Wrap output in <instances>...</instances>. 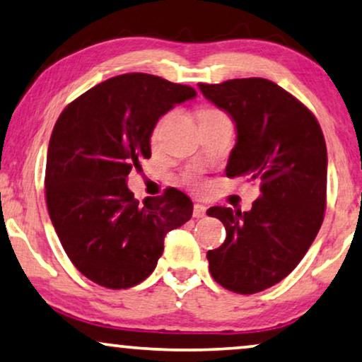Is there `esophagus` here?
I'll list each match as a JSON object with an SVG mask.
<instances>
[{"mask_svg":"<svg viewBox=\"0 0 362 362\" xmlns=\"http://www.w3.org/2000/svg\"><path fill=\"white\" fill-rule=\"evenodd\" d=\"M192 216L196 217V219H199V217H204L206 216V206L204 204H194V207H192Z\"/></svg>","mask_w":362,"mask_h":362,"instance_id":"34e87169","label":"esophagus"}]
</instances>
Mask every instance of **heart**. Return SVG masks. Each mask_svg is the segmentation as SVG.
<instances>
[{"label": "heart", "mask_w": 362, "mask_h": 362, "mask_svg": "<svg viewBox=\"0 0 362 362\" xmlns=\"http://www.w3.org/2000/svg\"><path fill=\"white\" fill-rule=\"evenodd\" d=\"M204 112H211V110H201L199 113H204ZM191 181H192V182H197V180H196V177H191Z\"/></svg>", "instance_id": "1"}]
</instances>
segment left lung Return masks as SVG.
<instances>
[{"mask_svg": "<svg viewBox=\"0 0 362 362\" xmlns=\"http://www.w3.org/2000/svg\"><path fill=\"white\" fill-rule=\"evenodd\" d=\"M207 100L237 128L226 175L260 181L262 196L247 212L211 207L226 240L207 252L212 279L252 295L284 280L313 244L326 209L328 155L313 113L262 77L199 83Z\"/></svg>", "mask_w": 362, "mask_h": 362, "instance_id": "1", "label": "left lung"}]
</instances>
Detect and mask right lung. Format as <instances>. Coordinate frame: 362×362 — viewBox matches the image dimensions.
Masks as SVG:
<instances>
[{
    "instance_id": "obj_1",
    "label": "right lung",
    "mask_w": 362,
    "mask_h": 362,
    "mask_svg": "<svg viewBox=\"0 0 362 362\" xmlns=\"http://www.w3.org/2000/svg\"><path fill=\"white\" fill-rule=\"evenodd\" d=\"M197 95L189 86L150 74H123L64 108L47 148L46 202L76 269L105 288H130L155 270L165 237L192 216L185 192L170 187L138 202L132 168L151 156L160 117Z\"/></svg>"
}]
</instances>
